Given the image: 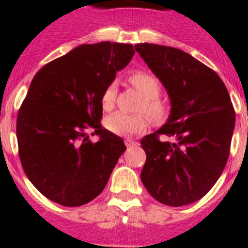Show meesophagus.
<instances>
[{"mask_svg":"<svg viewBox=\"0 0 248 248\" xmlns=\"http://www.w3.org/2000/svg\"><path fill=\"white\" fill-rule=\"evenodd\" d=\"M124 145H126V147H135V145H138V141L131 140V139H126V140H124Z\"/></svg>","mask_w":248,"mask_h":248,"instance_id":"esophagus-1","label":"esophagus"}]
</instances>
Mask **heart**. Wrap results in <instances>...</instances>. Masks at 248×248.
<instances>
[{"label": "heart", "instance_id": "heart-1", "mask_svg": "<svg viewBox=\"0 0 248 248\" xmlns=\"http://www.w3.org/2000/svg\"><path fill=\"white\" fill-rule=\"evenodd\" d=\"M128 82L139 93L144 97L139 107V110L147 113L151 118L162 120L166 114L165 104L158 99L161 84L154 74L137 70L128 77ZM117 96V84L109 83L101 93V107L105 110H110L114 107ZM148 121L141 114H126L122 111L113 113L105 120V126L110 132L118 137H131L134 134L144 131Z\"/></svg>", "mask_w": 248, "mask_h": 248}]
</instances>
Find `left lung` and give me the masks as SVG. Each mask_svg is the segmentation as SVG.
I'll return each mask as SVG.
<instances>
[{"mask_svg": "<svg viewBox=\"0 0 248 248\" xmlns=\"http://www.w3.org/2000/svg\"><path fill=\"white\" fill-rule=\"evenodd\" d=\"M170 99L169 118L141 139L147 160L141 182L155 199L181 207L202 199L220 178L233 137L235 113L224 82L181 49L135 45ZM160 135L173 142H161Z\"/></svg>", "mask_w": 248, "mask_h": 248, "instance_id": "obj_1", "label": "left lung"}]
</instances>
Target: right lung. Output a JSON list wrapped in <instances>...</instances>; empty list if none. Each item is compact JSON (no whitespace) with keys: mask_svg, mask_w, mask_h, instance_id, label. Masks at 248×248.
Listing matches in <instances>:
<instances>
[{"mask_svg":"<svg viewBox=\"0 0 248 248\" xmlns=\"http://www.w3.org/2000/svg\"><path fill=\"white\" fill-rule=\"evenodd\" d=\"M131 44L79 45L41 67L16 118L19 157L33 186L54 203L79 207L101 194L126 145L104 130L101 93L134 56ZM95 128L99 142L84 130Z\"/></svg>","mask_w":248,"mask_h":248,"instance_id":"1","label":"right lung"}]
</instances>
